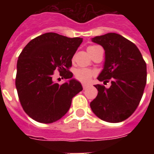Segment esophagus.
<instances>
[{
    "instance_id": "obj_1",
    "label": "esophagus",
    "mask_w": 154,
    "mask_h": 154,
    "mask_svg": "<svg viewBox=\"0 0 154 154\" xmlns=\"http://www.w3.org/2000/svg\"><path fill=\"white\" fill-rule=\"evenodd\" d=\"M88 87V85H87V84H82V88H83V89H86V88H87V87Z\"/></svg>"
}]
</instances>
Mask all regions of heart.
<instances>
[{
    "instance_id": "1",
    "label": "heart",
    "mask_w": 154,
    "mask_h": 154,
    "mask_svg": "<svg viewBox=\"0 0 154 154\" xmlns=\"http://www.w3.org/2000/svg\"><path fill=\"white\" fill-rule=\"evenodd\" d=\"M98 47L96 45H92L88 48V50L89 49H92ZM75 77L77 78V80L82 82H87L91 80V78L94 76V72L90 69H87V68H78L77 70L75 71Z\"/></svg>"
}]
</instances>
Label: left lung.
<instances>
[{"label":"left lung","instance_id":"left-lung-1","mask_svg":"<svg viewBox=\"0 0 154 154\" xmlns=\"http://www.w3.org/2000/svg\"><path fill=\"white\" fill-rule=\"evenodd\" d=\"M105 49L104 69L97 79V97L90 104L94 114L104 121L119 123L128 119L139 106L147 82L145 61L135 44L120 35L108 33L92 38Z\"/></svg>","mask_w":154,"mask_h":154}]
</instances>
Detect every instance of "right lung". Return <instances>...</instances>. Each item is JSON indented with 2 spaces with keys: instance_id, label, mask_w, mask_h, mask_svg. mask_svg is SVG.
<instances>
[{
  "instance_id": "1",
  "label": "right lung",
  "mask_w": 154,
  "mask_h": 154,
  "mask_svg": "<svg viewBox=\"0 0 154 154\" xmlns=\"http://www.w3.org/2000/svg\"><path fill=\"white\" fill-rule=\"evenodd\" d=\"M82 42V38L46 33L32 39L20 54L15 87L23 110L35 121L50 124L61 119L72 97L82 91L75 79L61 85L54 80L57 70L62 78L72 77V58Z\"/></svg>"
}]
</instances>
